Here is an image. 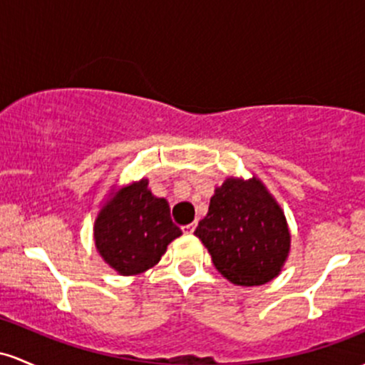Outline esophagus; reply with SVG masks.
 I'll use <instances>...</instances> for the list:
<instances>
[{"label":"esophagus","instance_id":"34e87169","mask_svg":"<svg viewBox=\"0 0 365 365\" xmlns=\"http://www.w3.org/2000/svg\"><path fill=\"white\" fill-rule=\"evenodd\" d=\"M195 227H196V222H191V224H187V226H184L182 231L186 232V235H191V232L195 231Z\"/></svg>","mask_w":365,"mask_h":365}]
</instances>
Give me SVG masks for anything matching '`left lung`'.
Returning <instances> with one entry per match:
<instances>
[{
  "label": "left lung",
  "instance_id": "obj_1",
  "mask_svg": "<svg viewBox=\"0 0 365 365\" xmlns=\"http://www.w3.org/2000/svg\"><path fill=\"white\" fill-rule=\"evenodd\" d=\"M195 236L208 250L217 271L237 286L272 281L292 248L284 210L257 175L227 178L217 186Z\"/></svg>",
  "mask_w": 365,
  "mask_h": 365
}]
</instances>
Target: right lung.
<instances>
[{"instance_id":"obj_1","label":"right lung","mask_w":365,"mask_h":365,"mask_svg":"<svg viewBox=\"0 0 365 365\" xmlns=\"http://www.w3.org/2000/svg\"><path fill=\"white\" fill-rule=\"evenodd\" d=\"M181 235L167 200L151 193L146 178L113 184L93 226L96 252L120 276H139L155 267Z\"/></svg>"}]
</instances>
